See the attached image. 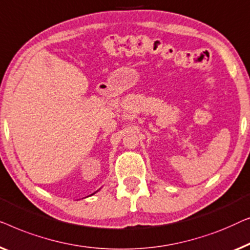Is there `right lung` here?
<instances>
[{
  "mask_svg": "<svg viewBox=\"0 0 250 250\" xmlns=\"http://www.w3.org/2000/svg\"><path fill=\"white\" fill-rule=\"evenodd\" d=\"M98 190H100V189H98ZM98 190H97V191H98ZM97 191H95V192H94V194H96V192H97ZM94 194H91V195H90V196H93V195H94ZM87 197H88V196H87Z\"/></svg>",
  "mask_w": 250,
  "mask_h": 250,
  "instance_id": "1",
  "label": "right lung"
}]
</instances>
